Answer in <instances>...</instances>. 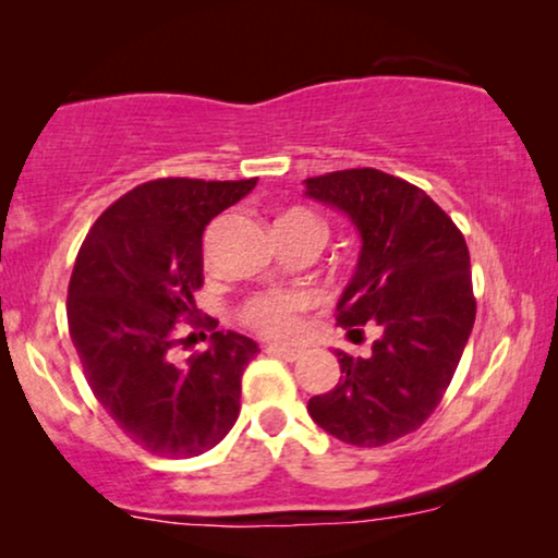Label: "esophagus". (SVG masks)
Returning a JSON list of instances; mask_svg holds the SVG:
<instances>
[{
    "label": "esophagus",
    "instance_id": "esophagus-1",
    "mask_svg": "<svg viewBox=\"0 0 558 558\" xmlns=\"http://www.w3.org/2000/svg\"><path fill=\"white\" fill-rule=\"evenodd\" d=\"M266 353L274 355V357H281V361H287V363H294V361H300V357H302V350L284 348V345H269V348H266Z\"/></svg>",
    "mask_w": 558,
    "mask_h": 558
}]
</instances>
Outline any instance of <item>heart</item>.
Instances as JSON below:
<instances>
[{"instance_id": "heart-1", "label": "heart", "mask_w": 558, "mask_h": 558, "mask_svg": "<svg viewBox=\"0 0 558 558\" xmlns=\"http://www.w3.org/2000/svg\"><path fill=\"white\" fill-rule=\"evenodd\" d=\"M279 226H310L323 231V223L310 210L302 208L281 213L277 218V228ZM310 294L304 292H264L246 302L243 319L266 338L292 340L302 330V312L310 307Z\"/></svg>"}]
</instances>
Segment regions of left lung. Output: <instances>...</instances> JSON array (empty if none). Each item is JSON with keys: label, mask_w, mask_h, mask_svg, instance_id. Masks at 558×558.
Listing matches in <instances>:
<instances>
[{"label": "left lung", "mask_w": 558, "mask_h": 558, "mask_svg": "<svg viewBox=\"0 0 558 558\" xmlns=\"http://www.w3.org/2000/svg\"><path fill=\"white\" fill-rule=\"evenodd\" d=\"M304 195L340 210L361 235L338 323L348 335L365 323L380 332L371 355L338 350L340 384L312 396L307 411L348 445H388L437 409L470 340L468 243L424 190L371 167L304 180Z\"/></svg>", "instance_id": "1"}]
</instances>
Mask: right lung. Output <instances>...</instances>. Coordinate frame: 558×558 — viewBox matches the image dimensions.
Segmentation results:
<instances>
[{"label": "right lung", "mask_w": 558, "mask_h": 558, "mask_svg": "<svg viewBox=\"0 0 558 558\" xmlns=\"http://www.w3.org/2000/svg\"><path fill=\"white\" fill-rule=\"evenodd\" d=\"M258 178L151 180L121 195L90 228L68 287V330L98 403L129 439L159 457H197L231 432L241 376L258 345L210 332L208 348L172 361L174 327L203 287V231ZM195 325L216 330V319Z\"/></svg>", "instance_id": "1"}]
</instances>
